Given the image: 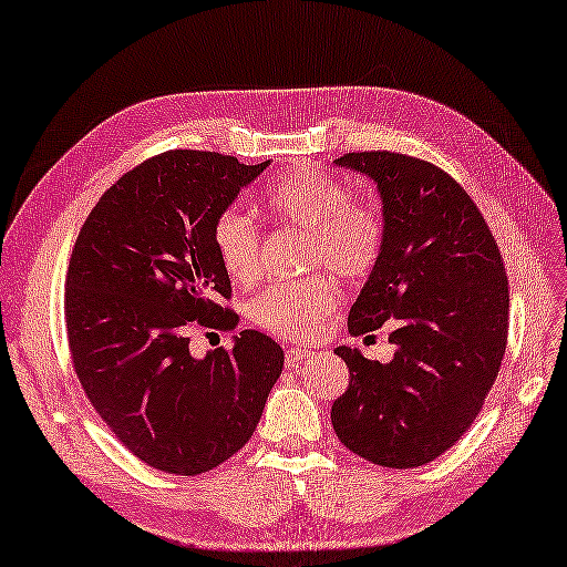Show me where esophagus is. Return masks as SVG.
<instances>
[{
  "label": "esophagus",
  "mask_w": 567,
  "mask_h": 567,
  "mask_svg": "<svg viewBox=\"0 0 567 567\" xmlns=\"http://www.w3.org/2000/svg\"><path fill=\"white\" fill-rule=\"evenodd\" d=\"M310 355V351H306V349H296V347H291L286 351V365L288 368H296L300 361H306V358Z\"/></svg>",
  "instance_id": "1"
}]
</instances>
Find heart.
Listing matches in <instances>:
<instances>
[{
    "instance_id": "b5f03b06",
    "label": "heart",
    "mask_w": 567,
    "mask_h": 567,
    "mask_svg": "<svg viewBox=\"0 0 567 567\" xmlns=\"http://www.w3.org/2000/svg\"><path fill=\"white\" fill-rule=\"evenodd\" d=\"M265 206L279 226L308 233L306 269H329L339 279L361 281L378 267L384 247V220L378 206L349 197L347 187L322 171L298 168L265 189ZM261 236L255 220L220 212L214 245L220 265L236 284H255L265 271ZM339 306V288L324 274L298 284H274L250 302L252 322L274 337L310 341Z\"/></svg>"
}]
</instances>
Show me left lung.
Segmentation results:
<instances>
[{
	"instance_id": "8db88e82",
	"label": "left lung",
	"mask_w": 567,
	"mask_h": 567,
	"mask_svg": "<svg viewBox=\"0 0 567 567\" xmlns=\"http://www.w3.org/2000/svg\"><path fill=\"white\" fill-rule=\"evenodd\" d=\"M378 185L384 247L349 312L351 337L388 324L394 358L334 353L351 382L334 406L337 437L358 457L413 468L450 450L486 402L507 347L509 291L493 233L464 187L437 165L392 151L337 158Z\"/></svg>"
}]
</instances>
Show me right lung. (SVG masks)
Instances as JSON below:
<instances>
[{
	"label": "right lung",
	"mask_w": 567,
	"mask_h": 567,
	"mask_svg": "<svg viewBox=\"0 0 567 567\" xmlns=\"http://www.w3.org/2000/svg\"><path fill=\"white\" fill-rule=\"evenodd\" d=\"M175 148L136 165L93 206L64 284L72 363L91 406L134 457L197 476L252 437L284 351L255 329L189 353V329H236L214 224L265 171Z\"/></svg>",
	"instance_id": "right-lung-1"
}]
</instances>
